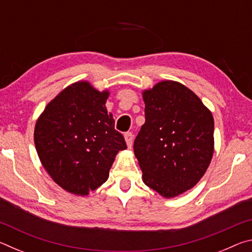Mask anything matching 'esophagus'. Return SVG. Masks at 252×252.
Listing matches in <instances>:
<instances>
[{"instance_id": "34e87169", "label": "esophagus", "mask_w": 252, "mask_h": 252, "mask_svg": "<svg viewBox=\"0 0 252 252\" xmlns=\"http://www.w3.org/2000/svg\"><path fill=\"white\" fill-rule=\"evenodd\" d=\"M125 139H126V146L131 148L132 144H133V134H132V132H126L125 134Z\"/></svg>"}]
</instances>
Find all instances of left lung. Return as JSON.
I'll list each match as a JSON object with an SVG mask.
<instances>
[{"label": "left lung", "instance_id": "8db88e82", "mask_svg": "<svg viewBox=\"0 0 252 252\" xmlns=\"http://www.w3.org/2000/svg\"><path fill=\"white\" fill-rule=\"evenodd\" d=\"M146 122L134 140L143 182L165 198L189 190L206 172L213 155L215 122L194 93L162 81L143 92Z\"/></svg>", "mask_w": 252, "mask_h": 252}]
</instances>
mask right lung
<instances>
[{"mask_svg": "<svg viewBox=\"0 0 252 252\" xmlns=\"http://www.w3.org/2000/svg\"><path fill=\"white\" fill-rule=\"evenodd\" d=\"M108 96V91L76 82L51 101L36 121L34 143L42 164L71 193L87 195L104 183L116 155L126 148L106 111Z\"/></svg>", "mask_w": 252, "mask_h": 252, "instance_id": "obj_1", "label": "right lung"}]
</instances>
